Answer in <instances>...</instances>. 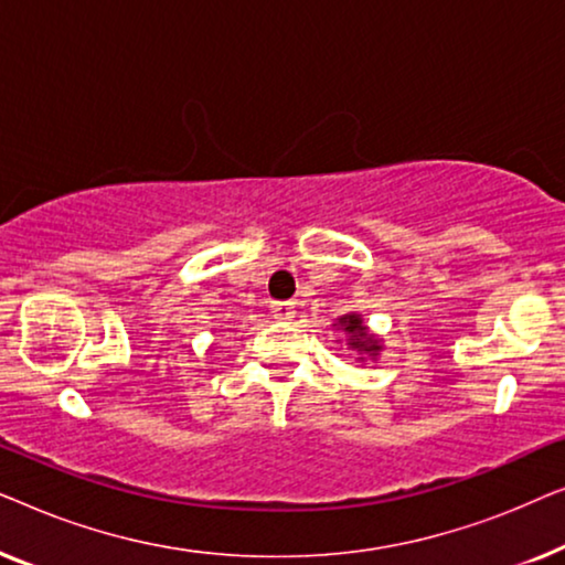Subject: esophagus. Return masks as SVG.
I'll return each instance as SVG.
<instances>
[{
	"mask_svg": "<svg viewBox=\"0 0 565 565\" xmlns=\"http://www.w3.org/2000/svg\"><path fill=\"white\" fill-rule=\"evenodd\" d=\"M269 313H273L277 321H292L296 319V306H292L290 300H280V303L269 306Z\"/></svg>",
	"mask_w": 565,
	"mask_h": 565,
	"instance_id": "esophagus-1",
	"label": "esophagus"
}]
</instances>
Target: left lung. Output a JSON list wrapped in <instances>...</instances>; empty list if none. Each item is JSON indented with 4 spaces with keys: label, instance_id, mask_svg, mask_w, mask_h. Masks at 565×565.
I'll return each mask as SVG.
<instances>
[{
    "label": "left lung",
    "instance_id": "left-lung-1",
    "mask_svg": "<svg viewBox=\"0 0 565 565\" xmlns=\"http://www.w3.org/2000/svg\"><path fill=\"white\" fill-rule=\"evenodd\" d=\"M331 327H334L337 331H342L347 347H350L352 352H358L360 365H365L367 360H377V354L383 352V339L370 331L365 319H362V313H358V311L339 316ZM337 342H342V339H337Z\"/></svg>",
    "mask_w": 565,
    "mask_h": 565
}]
</instances>
